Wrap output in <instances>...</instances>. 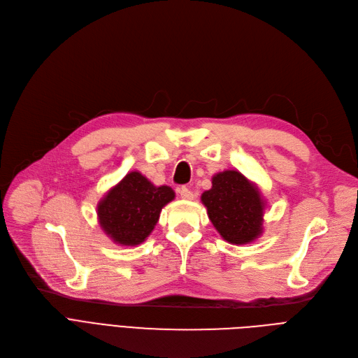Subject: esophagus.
<instances>
[{
    "instance_id": "esophagus-1",
    "label": "esophagus",
    "mask_w": 358,
    "mask_h": 358,
    "mask_svg": "<svg viewBox=\"0 0 358 358\" xmlns=\"http://www.w3.org/2000/svg\"><path fill=\"white\" fill-rule=\"evenodd\" d=\"M180 196L184 200H193L194 199L193 192L190 189H187V187H181V189H180Z\"/></svg>"
}]
</instances>
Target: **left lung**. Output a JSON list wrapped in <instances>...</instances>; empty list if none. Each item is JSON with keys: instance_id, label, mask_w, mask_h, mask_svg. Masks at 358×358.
<instances>
[{"instance_id": "1", "label": "left lung", "mask_w": 358, "mask_h": 358, "mask_svg": "<svg viewBox=\"0 0 358 358\" xmlns=\"http://www.w3.org/2000/svg\"><path fill=\"white\" fill-rule=\"evenodd\" d=\"M201 203L216 231L229 243L243 245L262 234L266 201L258 187L239 171L215 174L212 189L201 194Z\"/></svg>"}]
</instances>
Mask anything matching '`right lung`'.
<instances>
[{
  "instance_id": "1",
  "label": "right lung",
  "mask_w": 358,
  "mask_h": 358,
  "mask_svg": "<svg viewBox=\"0 0 358 358\" xmlns=\"http://www.w3.org/2000/svg\"><path fill=\"white\" fill-rule=\"evenodd\" d=\"M174 197L171 187H157L141 173L131 171L100 200V227L119 245H139L154 231L164 206Z\"/></svg>"
}]
</instances>
